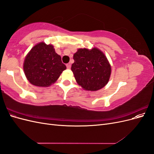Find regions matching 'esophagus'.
<instances>
[{
  "mask_svg": "<svg viewBox=\"0 0 154 154\" xmlns=\"http://www.w3.org/2000/svg\"><path fill=\"white\" fill-rule=\"evenodd\" d=\"M66 67H67V69H70V68H71V63H67V64H66Z\"/></svg>",
  "mask_w": 154,
  "mask_h": 154,
  "instance_id": "34e87169",
  "label": "esophagus"
}]
</instances>
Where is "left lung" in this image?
Returning a JSON list of instances; mask_svg holds the SVG:
<instances>
[{"label":"left lung","mask_w":154,"mask_h":154,"mask_svg":"<svg viewBox=\"0 0 154 154\" xmlns=\"http://www.w3.org/2000/svg\"><path fill=\"white\" fill-rule=\"evenodd\" d=\"M71 70L76 82L83 89L96 91L108 83L111 67L104 53L96 48L79 49L74 54Z\"/></svg>","instance_id":"8db88e82"}]
</instances>
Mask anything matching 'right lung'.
I'll return each mask as SVG.
<instances>
[{
	"mask_svg": "<svg viewBox=\"0 0 154 154\" xmlns=\"http://www.w3.org/2000/svg\"><path fill=\"white\" fill-rule=\"evenodd\" d=\"M66 69L60 55L52 45L40 42L35 45L27 54L24 62L25 75L32 85L49 87Z\"/></svg>",
	"mask_w": 154,
	"mask_h": 154,
	"instance_id": "obj_1",
	"label": "right lung"
}]
</instances>
